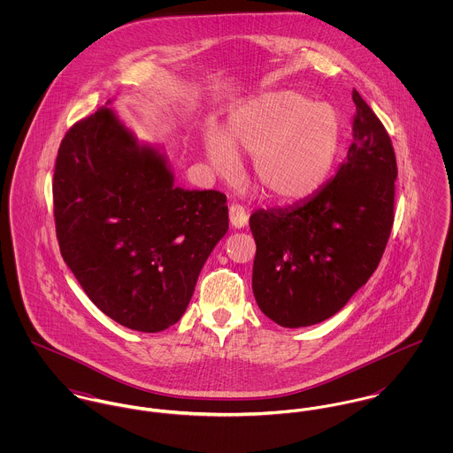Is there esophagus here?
<instances>
[{
    "mask_svg": "<svg viewBox=\"0 0 453 453\" xmlns=\"http://www.w3.org/2000/svg\"><path fill=\"white\" fill-rule=\"evenodd\" d=\"M230 225L234 228H244L248 225V211L242 205L239 203L230 205Z\"/></svg>",
    "mask_w": 453,
    "mask_h": 453,
    "instance_id": "1",
    "label": "esophagus"
}]
</instances>
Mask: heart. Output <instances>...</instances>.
I'll list each match as a JSON object with an SVG mask.
<instances>
[{
  "label": "heart",
  "mask_w": 453,
  "mask_h": 453,
  "mask_svg": "<svg viewBox=\"0 0 453 453\" xmlns=\"http://www.w3.org/2000/svg\"><path fill=\"white\" fill-rule=\"evenodd\" d=\"M342 142L343 122L334 106L295 90H272L242 104L230 117L226 135L205 130L203 153L219 176L237 171V153L253 157L261 194L296 202L327 181Z\"/></svg>",
  "instance_id": "b5f03b06"
}]
</instances>
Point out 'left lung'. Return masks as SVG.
I'll return each instance as SVG.
<instances>
[{"mask_svg": "<svg viewBox=\"0 0 453 453\" xmlns=\"http://www.w3.org/2000/svg\"><path fill=\"white\" fill-rule=\"evenodd\" d=\"M352 144L336 174L289 207L250 218L257 242L253 293L259 311L282 327L334 316L368 282L394 223L395 155L388 130L359 92Z\"/></svg>", "mask_w": 453, "mask_h": 453, "instance_id": "obj_1", "label": "left lung"}]
</instances>
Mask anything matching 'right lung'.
<instances>
[{"mask_svg": "<svg viewBox=\"0 0 453 453\" xmlns=\"http://www.w3.org/2000/svg\"><path fill=\"white\" fill-rule=\"evenodd\" d=\"M54 216L61 255L92 303L142 333L181 319L228 232L226 196L176 187L164 148L139 142L111 99L61 142Z\"/></svg>", "mask_w": 453, "mask_h": 453, "instance_id": "1", "label": "right lung"}]
</instances>
